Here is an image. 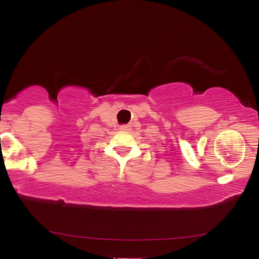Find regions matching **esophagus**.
Here are the masks:
<instances>
[{"mask_svg": "<svg viewBox=\"0 0 259 259\" xmlns=\"http://www.w3.org/2000/svg\"><path fill=\"white\" fill-rule=\"evenodd\" d=\"M119 130H122V132H127V130H130V125H122L119 127Z\"/></svg>", "mask_w": 259, "mask_h": 259, "instance_id": "esophagus-1", "label": "esophagus"}]
</instances>
